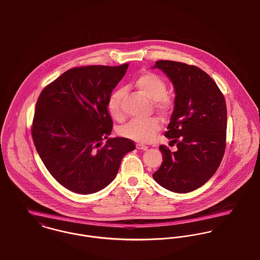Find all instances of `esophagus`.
<instances>
[{
    "label": "esophagus",
    "mask_w": 260,
    "mask_h": 260,
    "mask_svg": "<svg viewBox=\"0 0 260 260\" xmlns=\"http://www.w3.org/2000/svg\"><path fill=\"white\" fill-rule=\"evenodd\" d=\"M137 148L140 149V150H147V149H148V146H146V145H144V144H142V143H138V144H137Z\"/></svg>",
    "instance_id": "1"
}]
</instances>
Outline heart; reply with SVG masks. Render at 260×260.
<instances>
[{
  "mask_svg": "<svg viewBox=\"0 0 260 260\" xmlns=\"http://www.w3.org/2000/svg\"><path fill=\"white\" fill-rule=\"evenodd\" d=\"M134 85L145 97L153 102L154 107L157 110L166 112L171 108L172 102L167 97L166 83L158 75L151 72L142 73L134 81ZM123 96L124 90L117 89L110 95L107 102L108 111L115 120H120L122 118L121 101ZM159 129L158 120L150 118L146 120L129 121L120 128V134L125 139L146 143L154 139L155 134Z\"/></svg>",
  "mask_w": 260,
  "mask_h": 260,
  "instance_id": "1",
  "label": "heart"
}]
</instances>
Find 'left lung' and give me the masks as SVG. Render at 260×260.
Returning <instances> with one entry per match:
<instances>
[{"instance_id": "obj_1", "label": "left lung", "mask_w": 260, "mask_h": 260, "mask_svg": "<svg viewBox=\"0 0 260 260\" xmlns=\"http://www.w3.org/2000/svg\"><path fill=\"white\" fill-rule=\"evenodd\" d=\"M158 68L174 87V108L165 137L176 143L171 152L160 145L162 164L152 177L163 188L188 193L217 171L225 148L226 105L214 80L202 69L160 60Z\"/></svg>"}]
</instances>
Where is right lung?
Listing matches in <instances>:
<instances>
[{
    "label": "right lung",
    "mask_w": 260,
    "mask_h": 260,
    "mask_svg": "<svg viewBox=\"0 0 260 260\" xmlns=\"http://www.w3.org/2000/svg\"><path fill=\"white\" fill-rule=\"evenodd\" d=\"M127 67L72 68L40 95L31 128L37 151L49 173L74 193L88 195L106 188L122 157L136 149L128 139H108L113 120L107 102Z\"/></svg>",
    "instance_id": "add662e5"
}]
</instances>
